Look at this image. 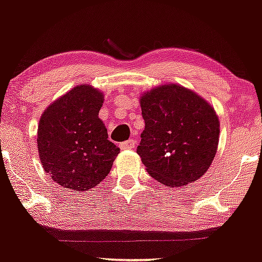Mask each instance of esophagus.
Wrapping results in <instances>:
<instances>
[{
	"mask_svg": "<svg viewBox=\"0 0 262 262\" xmlns=\"http://www.w3.org/2000/svg\"><path fill=\"white\" fill-rule=\"evenodd\" d=\"M135 144H137V141H135L134 139H129L128 141L122 143L119 146H121L122 150H130V149L135 148Z\"/></svg>",
	"mask_w": 262,
	"mask_h": 262,
	"instance_id": "obj_1",
	"label": "esophagus"
}]
</instances>
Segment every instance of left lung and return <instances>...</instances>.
<instances>
[{
	"label": "left lung",
	"instance_id": "8db88e82",
	"mask_svg": "<svg viewBox=\"0 0 262 262\" xmlns=\"http://www.w3.org/2000/svg\"><path fill=\"white\" fill-rule=\"evenodd\" d=\"M145 128L137 152L149 175L169 187L187 185L209 169L219 141V119L206 100L177 83L140 98Z\"/></svg>",
	"mask_w": 262,
	"mask_h": 262
}]
</instances>
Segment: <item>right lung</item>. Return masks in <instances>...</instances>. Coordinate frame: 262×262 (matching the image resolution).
Returning a JSON list of instances; mask_svg holds the SVG:
<instances>
[{
    "label": "right lung",
    "instance_id": "add662e5",
    "mask_svg": "<svg viewBox=\"0 0 262 262\" xmlns=\"http://www.w3.org/2000/svg\"><path fill=\"white\" fill-rule=\"evenodd\" d=\"M102 103L103 93L79 85L41 114L39 158L47 173L64 188L80 192L93 188L106 179L119 154L98 118Z\"/></svg>",
    "mask_w": 262,
    "mask_h": 262
}]
</instances>
